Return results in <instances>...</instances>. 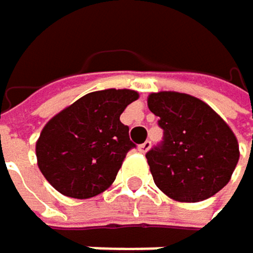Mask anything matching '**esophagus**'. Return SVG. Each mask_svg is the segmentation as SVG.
<instances>
[{
    "mask_svg": "<svg viewBox=\"0 0 253 253\" xmlns=\"http://www.w3.org/2000/svg\"><path fill=\"white\" fill-rule=\"evenodd\" d=\"M149 148H151V142H149V140H146V142H143L142 145H139V151L145 154V153L148 151Z\"/></svg>",
    "mask_w": 253,
    "mask_h": 253,
    "instance_id": "1",
    "label": "esophagus"
}]
</instances>
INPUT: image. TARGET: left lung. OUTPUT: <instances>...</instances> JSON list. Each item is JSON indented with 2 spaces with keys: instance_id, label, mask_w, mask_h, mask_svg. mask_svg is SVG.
Listing matches in <instances>:
<instances>
[{
  "instance_id": "left-lung-1",
  "label": "left lung",
  "mask_w": 253,
  "mask_h": 253,
  "mask_svg": "<svg viewBox=\"0 0 253 253\" xmlns=\"http://www.w3.org/2000/svg\"><path fill=\"white\" fill-rule=\"evenodd\" d=\"M148 108L160 117V146L146 160L156 186L181 203L206 200L223 189L240 159L238 140L203 100L177 91L148 96Z\"/></svg>"
}]
</instances>
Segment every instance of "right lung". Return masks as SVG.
Masks as SVG:
<instances>
[{
  "label": "right lung",
  "instance_id": "add662e5",
  "mask_svg": "<svg viewBox=\"0 0 253 253\" xmlns=\"http://www.w3.org/2000/svg\"><path fill=\"white\" fill-rule=\"evenodd\" d=\"M139 99L134 90H100L82 96L45 124L36 140L38 167L48 183L72 199L108 189L134 143L121 114Z\"/></svg>",
  "mask_w": 253,
  "mask_h": 253
}]
</instances>
